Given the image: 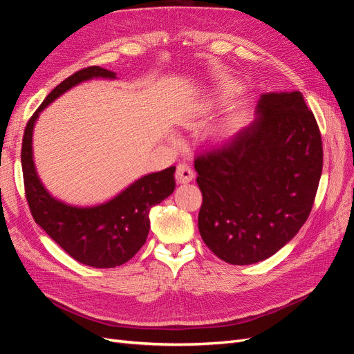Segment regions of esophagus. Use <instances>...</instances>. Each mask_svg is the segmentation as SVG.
I'll return each instance as SVG.
<instances>
[{
	"instance_id": "1",
	"label": "esophagus",
	"mask_w": 354,
	"mask_h": 354,
	"mask_svg": "<svg viewBox=\"0 0 354 354\" xmlns=\"http://www.w3.org/2000/svg\"><path fill=\"white\" fill-rule=\"evenodd\" d=\"M176 178L178 183H189L194 178V169L190 168L189 164H178L176 169Z\"/></svg>"
}]
</instances>
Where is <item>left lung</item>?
Wrapping results in <instances>:
<instances>
[{
  "instance_id": "obj_1",
  "label": "left lung",
  "mask_w": 354,
  "mask_h": 354,
  "mask_svg": "<svg viewBox=\"0 0 354 354\" xmlns=\"http://www.w3.org/2000/svg\"><path fill=\"white\" fill-rule=\"evenodd\" d=\"M255 120L195 158L199 233L229 264L269 259L310 216L324 167L313 112L299 91L263 94Z\"/></svg>"
}]
</instances>
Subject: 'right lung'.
<instances>
[{
	"label": "right lung",
	"instance_id": "1",
	"mask_svg": "<svg viewBox=\"0 0 354 354\" xmlns=\"http://www.w3.org/2000/svg\"><path fill=\"white\" fill-rule=\"evenodd\" d=\"M115 78V72L88 66L71 75L53 90L29 118L22 142L25 195L32 217L73 260L111 269L131 260L147 239L149 211L174 192L176 167L147 174L112 201L91 208L66 205L53 198L39 181L32 159V130L39 112L60 94L91 78Z\"/></svg>",
	"mask_w": 354,
	"mask_h": 354
}]
</instances>
